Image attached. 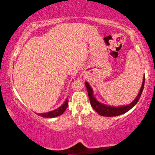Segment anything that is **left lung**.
Segmentation results:
<instances>
[{
  "label": "left lung",
  "instance_id": "obj_1",
  "mask_svg": "<svg viewBox=\"0 0 155 155\" xmlns=\"http://www.w3.org/2000/svg\"><path fill=\"white\" fill-rule=\"evenodd\" d=\"M144 82H145V77L143 78L142 86L141 87L140 91L136 98L133 101L131 104H130L126 106H122V107H110L107 106V105H105L104 104H101V103L97 101L95 98L93 97V90H92L90 85L88 84V82L85 83V85L86 86L88 91V94L89 96V99L91 101V105L93 107V109L96 111V112L99 114V115L104 116H116L123 114L126 113L130 110L131 108L135 106V105L137 104V101H139L141 95H142L143 86H144Z\"/></svg>",
  "mask_w": 155,
  "mask_h": 155
}]
</instances>
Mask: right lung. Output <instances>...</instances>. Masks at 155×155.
Returning a JSON list of instances; mask_svg holds the SVG:
<instances>
[{"mask_svg": "<svg viewBox=\"0 0 155 155\" xmlns=\"http://www.w3.org/2000/svg\"><path fill=\"white\" fill-rule=\"evenodd\" d=\"M68 101H68V99H66V101H65L63 105H62L61 107H60L59 108H58V109H56L55 110H53V111H51V112H47V113L37 114L40 116H42V117H44V118L56 117V116H58L64 113L65 110L67 109V107L68 106Z\"/></svg>", "mask_w": 155, "mask_h": 155, "instance_id": "right-lung-1", "label": "right lung"}]
</instances>
